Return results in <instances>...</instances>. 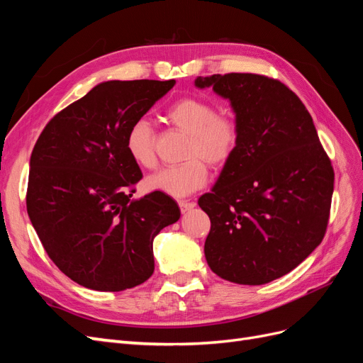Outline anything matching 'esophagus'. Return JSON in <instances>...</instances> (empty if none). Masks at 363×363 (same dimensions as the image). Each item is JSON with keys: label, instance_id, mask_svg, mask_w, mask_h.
Returning a JSON list of instances; mask_svg holds the SVG:
<instances>
[{"label": "esophagus", "instance_id": "obj_1", "mask_svg": "<svg viewBox=\"0 0 363 363\" xmlns=\"http://www.w3.org/2000/svg\"><path fill=\"white\" fill-rule=\"evenodd\" d=\"M196 204L194 203V201H186V200H180L179 201V207H180V211L184 213V212H189L191 208H194Z\"/></svg>", "mask_w": 363, "mask_h": 363}]
</instances>
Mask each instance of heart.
<instances>
[{"label":"heart","instance_id":"1","mask_svg":"<svg viewBox=\"0 0 363 363\" xmlns=\"http://www.w3.org/2000/svg\"><path fill=\"white\" fill-rule=\"evenodd\" d=\"M168 123L188 135L184 145L186 162L151 174L147 186L171 196H186L207 183L208 169L223 168L233 159L240 140V125L232 115L218 113L213 103L200 96H184L169 106ZM125 150L138 167H156V131L147 119H138L125 136Z\"/></svg>","mask_w":363,"mask_h":363}]
</instances>
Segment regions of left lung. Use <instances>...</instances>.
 Instances as JSON below:
<instances>
[{
	"instance_id": "left-lung-1",
	"label": "left lung",
	"mask_w": 363,
	"mask_h": 363,
	"mask_svg": "<svg viewBox=\"0 0 363 363\" xmlns=\"http://www.w3.org/2000/svg\"><path fill=\"white\" fill-rule=\"evenodd\" d=\"M230 101L240 125L233 159L199 204L211 218L204 255L239 284L291 272L321 244L335 172L311 113L286 84L259 74L196 77Z\"/></svg>"
}]
</instances>
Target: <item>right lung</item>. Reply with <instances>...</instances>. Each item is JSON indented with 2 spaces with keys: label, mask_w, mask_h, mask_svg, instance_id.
Listing matches in <instances>:
<instances>
[{
  "label": "right lung",
  "mask_w": 363,
  "mask_h": 363,
  "mask_svg": "<svg viewBox=\"0 0 363 363\" xmlns=\"http://www.w3.org/2000/svg\"><path fill=\"white\" fill-rule=\"evenodd\" d=\"M175 80L104 82L42 130L30 157L27 212L56 267L94 291L135 288L155 271L152 240L179 221L163 194L131 200L142 179L125 150L130 125Z\"/></svg>",
  "instance_id": "1"
}]
</instances>
